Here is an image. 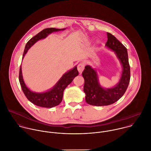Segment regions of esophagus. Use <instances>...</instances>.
I'll return each mask as SVG.
<instances>
[{"label":"esophagus","mask_w":151,"mask_h":151,"mask_svg":"<svg viewBox=\"0 0 151 151\" xmlns=\"http://www.w3.org/2000/svg\"><path fill=\"white\" fill-rule=\"evenodd\" d=\"M85 68V64L83 63H80L78 64L77 69L79 73H81Z\"/></svg>","instance_id":"1"}]
</instances>
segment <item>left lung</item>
<instances>
[{
	"label": "left lung",
	"instance_id": "1",
	"mask_svg": "<svg viewBox=\"0 0 151 151\" xmlns=\"http://www.w3.org/2000/svg\"><path fill=\"white\" fill-rule=\"evenodd\" d=\"M106 46L114 51L122 66V73L119 83L115 87L103 88L98 81L97 72L90 66H86L82 72L85 83L83 91L85 101L93 106H107L118 101L125 93L130 80V66L127 48L114 35L107 32Z\"/></svg>",
	"mask_w": 151,
	"mask_h": 151
}]
</instances>
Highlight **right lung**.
Instances as JSON below:
<instances>
[{
  "label": "right lung",
  "mask_w": 151,
  "mask_h": 151,
  "mask_svg": "<svg viewBox=\"0 0 151 151\" xmlns=\"http://www.w3.org/2000/svg\"><path fill=\"white\" fill-rule=\"evenodd\" d=\"M64 29H58L55 28H47L40 32L27 42L24 51L23 58L27 52L28 50L37 40L45 38L49 34L51 33L52 32L63 30ZM78 73L79 72L77 70V68L75 67L73 69L68 72L65 74H64L53 87V88H52L51 90L43 93H36L32 92L26 87L23 81L22 72H21V66H20L19 72V81L24 95L30 101H31L34 104L40 107L51 108V107L58 105L61 102L64 89L72 82L73 79L78 75Z\"/></svg>",
  "instance_id": "right-lung-1"
}]
</instances>
